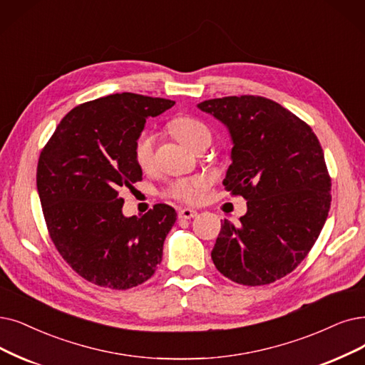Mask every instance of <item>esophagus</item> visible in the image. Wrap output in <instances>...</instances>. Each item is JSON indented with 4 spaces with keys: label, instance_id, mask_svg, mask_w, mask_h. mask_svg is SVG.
<instances>
[{
    "label": "esophagus",
    "instance_id": "34e87169",
    "mask_svg": "<svg viewBox=\"0 0 365 365\" xmlns=\"http://www.w3.org/2000/svg\"><path fill=\"white\" fill-rule=\"evenodd\" d=\"M197 215V211L192 210V208H181L178 211V217L180 218H184V220H190V218L196 217Z\"/></svg>",
    "mask_w": 365,
    "mask_h": 365
}]
</instances>
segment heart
<instances>
[{"label": "heart", "mask_w": 365, "mask_h": 365, "mask_svg": "<svg viewBox=\"0 0 365 365\" xmlns=\"http://www.w3.org/2000/svg\"><path fill=\"white\" fill-rule=\"evenodd\" d=\"M170 128L173 135L182 142L185 147L190 148L192 145L200 138H211L208 127L199 121L195 116L182 115L175 118L170 123ZM154 147H155V133L151 130H142V132L133 140V160L136 165L147 170L153 166L154 162ZM208 187V180L202 175L190 178H182L175 181L169 185L168 195L187 202V203H197L202 199L203 192Z\"/></svg>", "instance_id": "obj_1"}]
</instances>
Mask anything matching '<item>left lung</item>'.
Listing matches in <instances>:
<instances>
[{
    "label": "left lung",
    "instance_id": "obj_1",
    "mask_svg": "<svg viewBox=\"0 0 365 365\" xmlns=\"http://www.w3.org/2000/svg\"><path fill=\"white\" fill-rule=\"evenodd\" d=\"M232 138L223 185L247 200V212L222 223L211 257L229 280L269 284L292 272L314 245L331 207V178L312 127L259 96H230L197 105Z\"/></svg>",
    "mask_w": 365,
    "mask_h": 365
}]
</instances>
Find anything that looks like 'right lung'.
Masks as SVG:
<instances>
[{
  "label": "right lung",
  "mask_w": 365,
  "mask_h": 365,
  "mask_svg": "<svg viewBox=\"0 0 365 365\" xmlns=\"http://www.w3.org/2000/svg\"><path fill=\"white\" fill-rule=\"evenodd\" d=\"M175 101L121 93L86 101L58 124L40 153L37 190L48 232L63 259L85 280L125 290L151 279L177 212L157 203L124 217L118 190L142 180L133 140L148 116Z\"/></svg>",
  "instance_id": "add662e5"
}]
</instances>
